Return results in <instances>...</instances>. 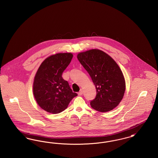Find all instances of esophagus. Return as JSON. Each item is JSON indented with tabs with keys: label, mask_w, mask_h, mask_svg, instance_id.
Returning <instances> with one entry per match:
<instances>
[{
	"label": "esophagus",
	"mask_w": 158,
	"mask_h": 158,
	"mask_svg": "<svg viewBox=\"0 0 158 158\" xmlns=\"http://www.w3.org/2000/svg\"><path fill=\"white\" fill-rule=\"evenodd\" d=\"M83 94V89H81L80 91L78 92V95H82Z\"/></svg>",
	"instance_id": "34e87169"
}]
</instances>
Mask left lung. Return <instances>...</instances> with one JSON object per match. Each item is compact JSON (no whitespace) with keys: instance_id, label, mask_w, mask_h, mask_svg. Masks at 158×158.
<instances>
[{"instance_id":"left-lung-1","label":"left lung","mask_w":158,"mask_h":158,"mask_svg":"<svg viewBox=\"0 0 158 158\" xmlns=\"http://www.w3.org/2000/svg\"><path fill=\"white\" fill-rule=\"evenodd\" d=\"M77 57L96 88V97L90 101L92 108L99 112L113 110L120 103L126 90L124 76L117 63L99 49L78 53Z\"/></svg>"}]
</instances>
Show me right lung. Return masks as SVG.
Segmentation results:
<instances>
[{
  "instance_id": "right-lung-1",
  "label": "right lung",
  "mask_w": 158,
  "mask_h": 158,
  "mask_svg": "<svg viewBox=\"0 0 158 158\" xmlns=\"http://www.w3.org/2000/svg\"><path fill=\"white\" fill-rule=\"evenodd\" d=\"M71 53H59L46 58L38 69L34 79L33 94L43 110L52 114L64 111L77 96L62 73L73 58Z\"/></svg>"
}]
</instances>
